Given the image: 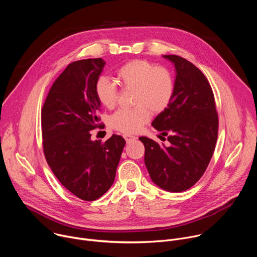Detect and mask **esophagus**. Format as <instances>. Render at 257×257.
<instances>
[{
  "label": "esophagus",
  "mask_w": 257,
  "mask_h": 257,
  "mask_svg": "<svg viewBox=\"0 0 257 257\" xmlns=\"http://www.w3.org/2000/svg\"><path fill=\"white\" fill-rule=\"evenodd\" d=\"M123 137H124V139L126 140V142H127V143H130V142H132V141H134V140H136V139H137V137H136V136L129 135V134H124V135H123Z\"/></svg>",
  "instance_id": "obj_1"
}]
</instances>
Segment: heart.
Masks as SVG:
<instances>
[{"label": "heart", "instance_id": "obj_1", "mask_svg": "<svg viewBox=\"0 0 257 257\" xmlns=\"http://www.w3.org/2000/svg\"><path fill=\"white\" fill-rule=\"evenodd\" d=\"M117 79L125 90H134V108H120L109 118V126L126 134L138 132L151 119L169 107L175 93L172 72L148 60H132L117 71ZM94 92L101 105H116L119 88L106 76L95 82Z\"/></svg>", "mask_w": 257, "mask_h": 257}]
</instances>
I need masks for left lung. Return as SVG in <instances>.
Segmentation results:
<instances>
[{
	"mask_svg": "<svg viewBox=\"0 0 257 257\" xmlns=\"http://www.w3.org/2000/svg\"><path fill=\"white\" fill-rule=\"evenodd\" d=\"M176 69L175 93L169 107L152 125L168 136L170 146L148 137L144 163L155 184L170 192L192 187L204 174L217 139L218 117L212 89L203 73L191 62L166 55Z\"/></svg>",
	"mask_w": 257,
	"mask_h": 257,
	"instance_id": "8db88e82",
	"label": "left lung"
}]
</instances>
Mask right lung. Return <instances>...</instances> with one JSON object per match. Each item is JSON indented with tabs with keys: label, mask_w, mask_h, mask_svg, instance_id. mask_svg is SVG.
<instances>
[{
	"label": "right lung",
	"mask_w": 257,
	"mask_h": 257,
	"mask_svg": "<svg viewBox=\"0 0 257 257\" xmlns=\"http://www.w3.org/2000/svg\"><path fill=\"white\" fill-rule=\"evenodd\" d=\"M105 65L101 58L73 62L55 80L42 108L43 148L61 184L78 198L93 201L113 185L126 141L113 134L90 139L100 127L94 85Z\"/></svg>",
	"instance_id": "obj_1"
}]
</instances>
